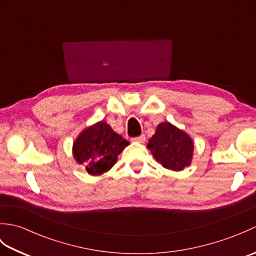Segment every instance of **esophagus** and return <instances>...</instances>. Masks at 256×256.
Listing matches in <instances>:
<instances>
[{
    "mask_svg": "<svg viewBox=\"0 0 256 256\" xmlns=\"http://www.w3.org/2000/svg\"><path fill=\"white\" fill-rule=\"evenodd\" d=\"M132 140H134V142H138V143H144L145 142V135H140V136L134 138H132Z\"/></svg>",
    "mask_w": 256,
    "mask_h": 256,
    "instance_id": "1",
    "label": "esophagus"
}]
</instances>
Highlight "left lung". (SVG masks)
<instances>
[{"label": "left lung", "mask_w": 256, "mask_h": 256, "mask_svg": "<svg viewBox=\"0 0 256 256\" xmlns=\"http://www.w3.org/2000/svg\"><path fill=\"white\" fill-rule=\"evenodd\" d=\"M148 148L154 158L170 170L180 172L192 164V138L170 122L157 125L155 134L148 140Z\"/></svg>", "instance_id": "left-lung-1"}]
</instances>
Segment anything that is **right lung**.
<instances>
[{
  "mask_svg": "<svg viewBox=\"0 0 256 256\" xmlns=\"http://www.w3.org/2000/svg\"><path fill=\"white\" fill-rule=\"evenodd\" d=\"M128 144L106 122L100 121L78 135L72 145V155L89 175L100 176L111 170Z\"/></svg>",
  "mask_w": 256,
  "mask_h": 256,
  "instance_id": "right-lung-1",
  "label": "right lung"
}]
</instances>
